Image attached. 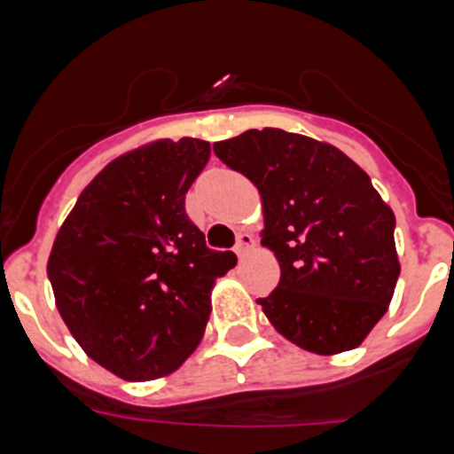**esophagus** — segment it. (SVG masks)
Masks as SVG:
<instances>
[{
    "mask_svg": "<svg viewBox=\"0 0 454 454\" xmlns=\"http://www.w3.org/2000/svg\"><path fill=\"white\" fill-rule=\"evenodd\" d=\"M252 247H254V236H252L250 231H240L239 239H236V247H234L236 254L246 256Z\"/></svg>",
    "mask_w": 454,
    "mask_h": 454,
    "instance_id": "esophagus-1",
    "label": "esophagus"
}]
</instances>
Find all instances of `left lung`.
Masks as SVG:
<instances>
[{
    "mask_svg": "<svg viewBox=\"0 0 454 454\" xmlns=\"http://www.w3.org/2000/svg\"><path fill=\"white\" fill-rule=\"evenodd\" d=\"M214 152L262 195V243L282 268L275 291L256 300L272 327L316 355L359 346L400 275L395 215L371 177L330 143L272 127Z\"/></svg>",
    "mask_w": 454,
    "mask_h": 454,
    "instance_id": "8db88e82",
    "label": "left lung"
}]
</instances>
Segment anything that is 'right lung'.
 <instances>
[{
    "label": "right lung",
    "instance_id": "obj_1",
    "mask_svg": "<svg viewBox=\"0 0 454 454\" xmlns=\"http://www.w3.org/2000/svg\"><path fill=\"white\" fill-rule=\"evenodd\" d=\"M211 156L200 138L154 140L108 163L79 195L47 262L56 309L92 362L129 382L177 371L198 348L215 279L184 200Z\"/></svg>",
    "mask_w": 454,
    "mask_h": 454
}]
</instances>
